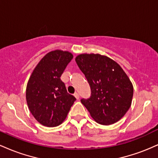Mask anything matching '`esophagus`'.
Here are the masks:
<instances>
[{
  "label": "esophagus",
  "mask_w": 158,
  "mask_h": 158,
  "mask_svg": "<svg viewBox=\"0 0 158 158\" xmlns=\"http://www.w3.org/2000/svg\"><path fill=\"white\" fill-rule=\"evenodd\" d=\"M73 95H74V97H76V99H79V94H78L77 92H76V93L74 94Z\"/></svg>",
  "instance_id": "esophagus-1"
}]
</instances>
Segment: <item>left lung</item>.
Wrapping results in <instances>:
<instances>
[{"label": "left lung", "mask_w": 158, "mask_h": 158, "mask_svg": "<svg viewBox=\"0 0 158 158\" xmlns=\"http://www.w3.org/2000/svg\"><path fill=\"white\" fill-rule=\"evenodd\" d=\"M76 61L89 83L91 96L81 99L94 120L104 126L119 121L131 107L133 85L123 68L106 56L83 53Z\"/></svg>", "instance_id": "left-lung-1"}]
</instances>
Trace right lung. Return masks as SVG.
Here are the masks:
<instances>
[{"label": "right lung", "instance_id": "obj_1", "mask_svg": "<svg viewBox=\"0 0 158 158\" xmlns=\"http://www.w3.org/2000/svg\"><path fill=\"white\" fill-rule=\"evenodd\" d=\"M73 58V54L68 51L49 52L36 65L29 79L26 89L27 106L32 116L43 126L61 125L76 101L60 79Z\"/></svg>", "mask_w": 158, "mask_h": 158}]
</instances>
